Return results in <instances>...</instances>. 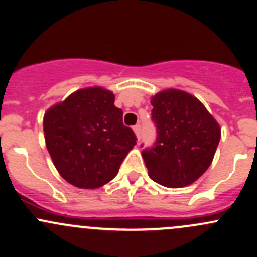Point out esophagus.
<instances>
[{
    "label": "esophagus",
    "instance_id": "esophagus-1",
    "mask_svg": "<svg viewBox=\"0 0 257 257\" xmlns=\"http://www.w3.org/2000/svg\"><path fill=\"white\" fill-rule=\"evenodd\" d=\"M133 131H134V133H136L138 140H140V125L139 124H137V125L133 126Z\"/></svg>",
    "mask_w": 257,
    "mask_h": 257
}]
</instances>
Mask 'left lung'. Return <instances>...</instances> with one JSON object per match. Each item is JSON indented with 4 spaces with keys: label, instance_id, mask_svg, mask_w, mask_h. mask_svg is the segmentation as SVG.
Returning <instances> with one entry per match:
<instances>
[{
    "label": "left lung",
    "instance_id": "8db88e82",
    "mask_svg": "<svg viewBox=\"0 0 257 257\" xmlns=\"http://www.w3.org/2000/svg\"><path fill=\"white\" fill-rule=\"evenodd\" d=\"M156 126L154 147L142 151L150 178L170 188L198 180L212 164L220 126L192 94L175 88L151 97Z\"/></svg>",
    "mask_w": 257,
    "mask_h": 257
}]
</instances>
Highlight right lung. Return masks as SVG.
<instances>
[{"mask_svg": "<svg viewBox=\"0 0 257 257\" xmlns=\"http://www.w3.org/2000/svg\"><path fill=\"white\" fill-rule=\"evenodd\" d=\"M47 149L56 170L72 186L94 190L117 176L120 164L137 144L123 124L114 94L103 87L71 93L45 112Z\"/></svg>", "mask_w": 257, "mask_h": 257, "instance_id": "obj_1", "label": "right lung"}]
</instances>
